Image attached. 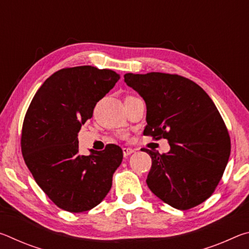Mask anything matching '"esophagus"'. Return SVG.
<instances>
[{
	"label": "esophagus",
	"mask_w": 249,
	"mask_h": 249,
	"mask_svg": "<svg viewBox=\"0 0 249 249\" xmlns=\"http://www.w3.org/2000/svg\"><path fill=\"white\" fill-rule=\"evenodd\" d=\"M134 149H132V148H126V147H124L123 148V155H124V157H127V156H129L130 154H133L134 153Z\"/></svg>",
	"instance_id": "1"
}]
</instances>
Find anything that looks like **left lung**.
<instances>
[{
	"label": "left lung",
	"instance_id": "8db88e82",
	"mask_svg": "<svg viewBox=\"0 0 249 249\" xmlns=\"http://www.w3.org/2000/svg\"><path fill=\"white\" fill-rule=\"evenodd\" d=\"M124 81L144 99V135L166 138L167 154L144 148L151 168L147 185L160 200L189 210L212 196L231 154L229 130L206 92L179 74L126 73Z\"/></svg>",
	"mask_w": 249,
	"mask_h": 249
}]
</instances>
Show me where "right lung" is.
Listing matches in <instances>:
<instances>
[{"mask_svg": "<svg viewBox=\"0 0 249 249\" xmlns=\"http://www.w3.org/2000/svg\"><path fill=\"white\" fill-rule=\"evenodd\" d=\"M120 74L92 66L64 68L36 92L25 115L20 147L34 179L58 208L86 212L102 201L112 187L123 150L79 155L78 133L91 119L96 103L113 89Z\"/></svg>", "mask_w": 249, "mask_h": 249, "instance_id": "add662e5", "label": "right lung"}]
</instances>
